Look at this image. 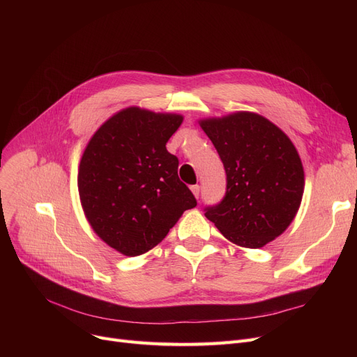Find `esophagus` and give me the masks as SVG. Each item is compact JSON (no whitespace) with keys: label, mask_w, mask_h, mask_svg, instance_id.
<instances>
[{"label":"esophagus","mask_w":357,"mask_h":357,"mask_svg":"<svg viewBox=\"0 0 357 357\" xmlns=\"http://www.w3.org/2000/svg\"><path fill=\"white\" fill-rule=\"evenodd\" d=\"M191 191H192V194L195 195V198H199V191H201L199 185H192V186H191Z\"/></svg>","instance_id":"esophagus-1"}]
</instances>
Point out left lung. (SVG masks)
<instances>
[{
  "label": "left lung",
  "instance_id": "left-lung-1",
  "mask_svg": "<svg viewBox=\"0 0 357 357\" xmlns=\"http://www.w3.org/2000/svg\"><path fill=\"white\" fill-rule=\"evenodd\" d=\"M226 169L224 198L205 217L234 245L259 249L282 234L304 194V167L282 130L256 112L199 120Z\"/></svg>",
  "mask_w": 357,
  "mask_h": 357
}]
</instances>
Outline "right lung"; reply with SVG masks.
I'll list each match as a JSON object with an SVG mask.
<instances>
[{
  "instance_id": "add662e5",
  "label": "right lung",
  "mask_w": 357,
  "mask_h": 357,
  "mask_svg": "<svg viewBox=\"0 0 357 357\" xmlns=\"http://www.w3.org/2000/svg\"><path fill=\"white\" fill-rule=\"evenodd\" d=\"M182 120L128 107L109 117L84 150L78 191L85 217L124 256L153 249L183 211L197 205L178 176V158L166 150Z\"/></svg>"
}]
</instances>
